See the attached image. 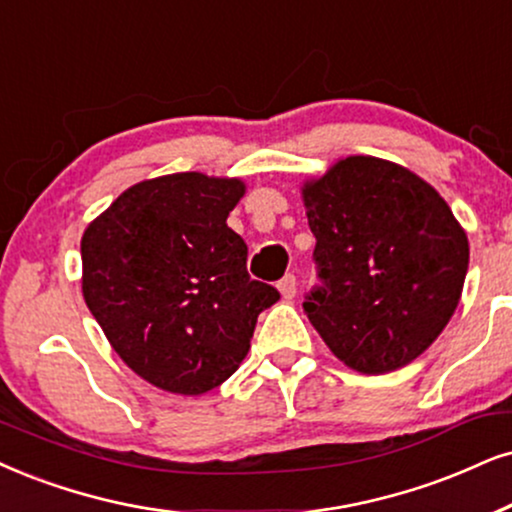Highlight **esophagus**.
<instances>
[{
	"label": "esophagus",
	"mask_w": 512,
	"mask_h": 512,
	"mask_svg": "<svg viewBox=\"0 0 512 512\" xmlns=\"http://www.w3.org/2000/svg\"><path fill=\"white\" fill-rule=\"evenodd\" d=\"M278 290H281L283 300H293L295 293H297V278L295 274H286L278 281Z\"/></svg>",
	"instance_id": "obj_1"
}]
</instances>
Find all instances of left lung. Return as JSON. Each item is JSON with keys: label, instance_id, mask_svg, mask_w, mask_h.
I'll return each mask as SVG.
<instances>
[{"label": "left lung", "instance_id": "8db88e82", "mask_svg": "<svg viewBox=\"0 0 512 512\" xmlns=\"http://www.w3.org/2000/svg\"><path fill=\"white\" fill-rule=\"evenodd\" d=\"M319 283L304 314L359 373L406 366L444 331L468 274V238L444 198L387 160L352 155L304 189Z\"/></svg>", "mask_w": 512, "mask_h": 512}]
</instances>
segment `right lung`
I'll return each instance as SVG.
<instances>
[{
  "label": "right lung",
  "mask_w": 512,
  "mask_h": 512,
  "mask_svg": "<svg viewBox=\"0 0 512 512\" xmlns=\"http://www.w3.org/2000/svg\"><path fill=\"white\" fill-rule=\"evenodd\" d=\"M238 179L167 174L127 189L82 236V293L120 359L174 394L231 378L278 290L252 281L226 217Z\"/></svg>",
  "instance_id": "1"
}]
</instances>
